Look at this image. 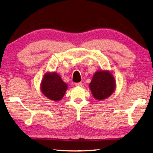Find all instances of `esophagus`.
Listing matches in <instances>:
<instances>
[{"label":"esophagus","mask_w":153,"mask_h":153,"mask_svg":"<svg viewBox=\"0 0 153 153\" xmlns=\"http://www.w3.org/2000/svg\"><path fill=\"white\" fill-rule=\"evenodd\" d=\"M76 86H82V82L76 83Z\"/></svg>","instance_id":"obj_1"}]
</instances>
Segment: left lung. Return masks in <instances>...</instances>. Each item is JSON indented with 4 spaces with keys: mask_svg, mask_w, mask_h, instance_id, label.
Instances as JSON below:
<instances>
[{
    "mask_svg": "<svg viewBox=\"0 0 153 153\" xmlns=\"http://www.w3.org/2000/svg\"><path fill=\"white\" fill-rule=\"evenodd\" d=\"M90 88L94 98L102 100L113 93L115 89L114 79L108 71H98L94 74Z\"/></svg>",
    "mask_w": 153,
    "mask_h": 153,
    "instance_id": "left-lung-1",
    "label": "left lung"
}]
</instances>
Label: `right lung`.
Returning a JSON list of instances; mask_svg holds the SVG:
<instances>
[{
  "instance_id": "obj_1",
  "label": "right lung",
  "mask_w": 153,
  "mask_h": 153,
  "mask_svg": "<svg viewBox=\"0 0 153 153\" xmlns=\"http://www.w3.org/2000/svg\"><path fill=\"white\" fill-rule=\"evenodd\" d=\"M41 88L43 94L47 98L58 101L64 96L68 85L62 81L59 75L48 73L44 76Z\"/></svg>"
}]
</instances>
